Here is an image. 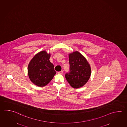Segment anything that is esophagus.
Wrapping results in <instances>:
<instances>
[{"label":"esophagus","instance_id":"esophagus-1","mask_svg":"<svg viewBox=\"0 0 127 127\" xmlns=\"http://www.w3.org/2000/svg\"><path fill=\"white\" fill-rule=\"evenodd\" d=\"M63 73V71L62 70V71H61L58 72V74H62Z\"/></svg>","mask_w":127,"mask_h":127}]
</instances>
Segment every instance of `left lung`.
Masks as SVG:
<instances>
[{
    "label": "left lung",
    "instance_id": "1",
    "mask_svg": "<svg viewBox=\"0 0 127 127\" xmlns=\"http://www.w3.org/2000/svg\"><path fill=\"white\" fill-rule=\"evenodd\" d=\"M70 72L65 77L74 88H80L87 82L91 75V68L86 58L76 51L69 54Z\"/></svg>",
    "mask_w": 127,
    "mask_h": 127
}]
</instances>
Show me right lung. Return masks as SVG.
Here are the masks:
<instances>
[{"mask_svg":"<svg viewBox=\"0 0 127 127\" xmlns=\"http://www.w3.org/2000/svg\"><path fill=\"white\" fill-rule=\"evenodd\" d=\"M50 54L42 51L35 55L28 65V75L34 85L39 87L46 86L56 74L54 65L50 62Z\"/></svg>","mask_w":127,"mask_h":127,"instance_id":"1","label":"right lung"}]
</instances>
